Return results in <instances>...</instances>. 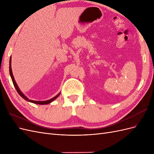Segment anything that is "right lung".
Masks as SVG:
<instances>
[{
	"mask_svg": "<svg viewBox=\"0 0 154 154\" xmlns=\"http://www.w3.org/2000/svg\"><path fill=\"white\" fill-rule=\"evenodd\" d=\"M10 76H11V78L12 82L13 83V85H14V86H15L17 92L18 93V94H19L22 97V98H24L25 100H26L27 101L31 102V103H35V104H39V105H47V104L51 103V102H53L54 100H55L60 94V92H59L57 96L53 97V98H51V99H50L49 100H46V101H35V100H31L28 99V97H27L24 94H23V93L22 92V91H20L19 87H18L17 83H16V82L15 80V78H14L13 74V72H12V69H11V57H10Z\"/></svg>",
	"mask_w": 154,
	"mask_h": 154,
	"instance_id": "add662e5",
	"label": "right lung"
}]
</instances>
